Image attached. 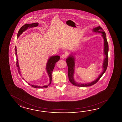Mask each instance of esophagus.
<instances>
[{
  "label": "esophagus",
  "instance_id": "1",
  "mask_svg": "<svg viewBox=\"0 0 122 122\" xmlns=\"http://www.w3.org/2000/svg\"><path fill=\"white\" fill-rule=\"evenodd\" d=\"M66 57H67V55H65V54L62 55H61V58H63V59H65V58H66Z\"/></svg>",
  "mask_w": 122,
  "mask_h": 122
}]
</instances>
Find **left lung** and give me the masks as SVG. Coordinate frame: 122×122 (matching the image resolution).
Returning a JSON list of instances; mask_svg holds the SVG:
<instances>
[{
  "label": "left lung",
  "instance_id": "1",
  "mask_svg": "<svg viewBox=\"0 0 122 122\" xmlns=\"http://www.w3.org/2000/svg\"><path fill=\"white\" fill-rule=\"evenodd\" d=\"M92 31L98 33H101V36L104 39V59L103 65H102V71L99 75L98 77L96 80L89 83H79L75 80L74 78V73L75 71V58L74 55H70L66 59V62L68 67V75L69 80L71 83L74 86L78 87H87L92 86L98 82L102 76L103 75L104 73L106 71L108 64V51H109V45L106 39V34L105 31L102 29L101 26H99L92 29Z\"/></svg>",
  "mask_w": 122,
  "mask_h": 122
}]
</instances>
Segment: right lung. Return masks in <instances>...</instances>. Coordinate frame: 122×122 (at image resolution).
Instances as JSON below:
<instances>
[{"label": "right lung", "instance_id": "right-lung-1", "mask_svg": "<svg viewBox=\"0 0 122 122\" xmlns=\"http://www.w3.org/2000/svg\"><path fill=\"white\" fill-rule=\"evenodd\" d=\"M38 26V23H26L23 26H22L20 30H19L17 35V38H18L19 36H20L21 34L23 33V32L26 31V30H27V29L30 28H33L34 27H36L37 26ZM15 54H16V67L18 69L19 73L21 76H22L21 75L20 73V67H19V65L18 59L17 57V49H16V47H15ZM60 57L58 55H56V56H52L51 57H49L48 58V61H47V65L46 66V70L47 71V73L48 74V75L49 76L50 80V83L48 85H45V86H35L34 85H32L30 83H27V82L26 81V82L27 83H28L30 86H31L32 87L35 88H47L48 86L50 85V84L51 83V81H52V73L53 71V70L54 69L55 67V65L56 63V62H57L59 60H60ZM22 78V77H21ZM23 79H24L23 78Z\"/></svg>", "mask_w": 122, "mask_h": 122}]
</instances>
